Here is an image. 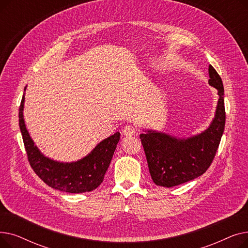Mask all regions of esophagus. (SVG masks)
<instances>
[{
	"label": "esophagus",
	"instance_id": "obj_1",
	"mask_svg": "<svg viewBox=\"0 0 248 248\" xmlns=\"http://www.w3.org/2000/svg\"><path fill=\"white\" fill-rule=\"evenodd\" d=\"M123 133L126 137H132L138 133V129H137V126L133 124H126L123 129Z\"/></svg>",
	"mask_w": 248,
	"mask_h": 248
}]
</instances>
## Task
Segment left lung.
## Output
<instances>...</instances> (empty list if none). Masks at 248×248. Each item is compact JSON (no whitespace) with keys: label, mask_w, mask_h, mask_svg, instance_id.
I'll list each match as a JSON object with an SVG mask.
<instances>
[{"label":"left lung","mask_w":248,"mask_h":248,"mask_svg":"<svg viewBox=\"0 0 248 248\" xmlns=\"http://www.w3.org/2000/svg\"><path fill=\"white\" fill-rule=\"evenodd\" d=\"M208 70L209 84L218 90L219 99L214 119L206 131L187 139L152 129L140 135L155 185L171 188L196 179L208 170L215 157L225 126L224 87L212 65Z\"/></svg>","instance_id":"obj_1"}]
</instances>
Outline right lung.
Here are the masks:
<instances>
[{"instance_id":"1","label":"right lung","mask_w":248,"mask_h":248,"mask_svg":"<svg viewBox=\"0 0 248 248\" xmlns=\"http://www.w3.org/2000/svg\"><path fill=\"white\" fill-rule=\"evenodd\" d=\"M24 101L25 95L19 108V126L28 161L36 175L49 187L63 192L84 193L96 189L108 171L121 134L117 132L103 140L86 157L77 162L60 163L51 160L34 145L26 128L23 117Z\"/></svg>"}]
</instances>
